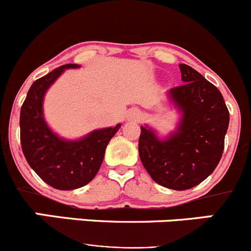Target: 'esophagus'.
Masks as SVG:
<instances>
[{
	"instance_id": "1",
	"label": "esophagus",
	"mask_w": 251,
	"mask_h": 251,
	"mask_svg": "<svg viewBox=\"0 0 251 251\" xmlns=\"http://www.w3.org/2000/svg\"><path fill=\"white\" fill-rule=\"evenodd\" d=\"M129 117L133 118V120H138V118L140 117V113H139L138 111H131V112L129 113Z\"/></svg>"
}]
</instances>
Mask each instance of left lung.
<instances>
[{
  "mask_svg": "<svg viewBox=\"0 0 251 251\" xmlns=\"http://www.w3.org/2000/svg\"><path fill=\"white\" fill-rule=\"evenodd\" d=\"M179 68L183 84L172 88L169 98L181 112V123L164 140L149 126H140L139 154L154 182L183 191L204 181L218 167L229 112L213 83L191 66Z\"/></svg>",
  "mask_w": 251,
  "mask_h": 251,
  "instance_id": "1",
  "label": "left lung"
}]
</instances>
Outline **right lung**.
<instances>
[{
    "label": "right lung",
    "mask_w": 251,
    "mask_h": 251,
    "mask_svg": "<svg viewBox=\"0 0 251 251\" xmlns=\"http://www.w3.org/2000/svg\"><path fill=\"white\" fill-rule=\"evenodd\" d=\"M66 64L36 79L20 110V143L27 163L46 183L56 190H75L95 177L105 150L121 125L98 129L76 141L64 140L49 129L43 117L46 92L66 69Z\"/></svg>",
    "instance_id": "1"
}]
</instances>
